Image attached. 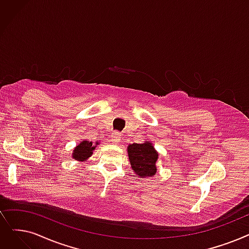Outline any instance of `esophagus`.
<instances>
[{
    "label": "esophagus",
    "mask_w": 249,
    "mask_h": 249,
    "mask_svg": "<svg viewBox=\"0 0 249 249\" xmlns=\"http://www.w3.org/2000/svg\"><path fill=\"white\" fill-rule=\"evenodd\" d=\"M120 133H119L118 131H114L113 133H112V135H111V140H112V142H118L119 140H120Z\"/></svg>",
    "instance_id": "34e87169"
}]
</instances>
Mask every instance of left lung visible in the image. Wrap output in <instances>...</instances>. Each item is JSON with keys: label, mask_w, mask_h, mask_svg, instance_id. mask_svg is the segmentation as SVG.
<instances>
[{"label": "left lung", "mask_w": 249, "mask_h": 249, "mask_svg": "<svg viewBox=\"0 0 249 249\" xmlns=\"http://www.w3.org/2000/svg\"><path fill=\"white\" fill-rule=\"evenodd\" d=\"M128 157L132 170L140 178L153 177L156 174L158 153L150 142L130 144L128 146Z\"/></svg>", "instance_id": "8db88e82"}]
</instances>
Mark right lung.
Returning a JSON list of instances; mask_svg holds the SVG:
<instances>
[{"label": "right lung", "instance_id": "1", "mask_svg": "<svg viewBox=\"0 0 249 249\" xmlns=\"http://www.w3.org/2000/svg\"><path fill=\"white\" fill-rule=\"evenodd\" d=\"M96 144H98V142H96ZM95 147L93 146L91 142L84 140V142H80L76 147H75L74 151L72 153V157L77 160H85L92 155V150Z\"/></svg>", "mask_w": 249, "mask_h": 249}]
</instances>
